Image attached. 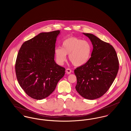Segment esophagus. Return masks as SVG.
<instances>
[{
  "mask_svg": "<svg viewBox=\"0 0 131 131\" xmlns=\"http://www.w3.org/2000/svg\"><path fill=\"white\" fill-rule=\"evenodd\" d=\"M71 72H72L71 70L69 68L66 70V73H67V74H70L71 73Z\"/></svg>",
  "mask_w": 131,
  "mask_h": 131,
  "instance_id": "34e87169",
  "label": "esophagus"
}]
</instances>
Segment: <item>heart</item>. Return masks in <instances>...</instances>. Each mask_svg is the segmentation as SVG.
Masks as SVG:
<instances>
[{
	"instance_id": "obj_1",
	"label": "heart",
	"mask_w": 131,
	"mask_h": 131,
	"mask_svg": "<svg viewBox=\"0 0 131 131\" xmlns=\"http://www.w3.org/2000/svg\"><path fill=\"white\" fill-rule=\"evenodd\" d=\"M57 62L62 64L66 60L67 55L69 60L75 66H81L90 60L92 52V45L88 40L76 37H70L65 39L62 44V48L55 49Z\"/></svg>"
}]
</instances>
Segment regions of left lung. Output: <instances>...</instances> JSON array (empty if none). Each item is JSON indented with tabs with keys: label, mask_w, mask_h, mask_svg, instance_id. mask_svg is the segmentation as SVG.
<instances>
[{
	"label": "left lung",
	"mask_w": 131,
	"mask_h": 131,
	"mask_svg": "<svg viewBox=\"0 0 131 131\" xmlns=\"http://www.w3.org/2000/svg\"><path fill=\"white\" fill-rule=\"evenodd\" d=\"M90 39L93 50L89 61L74 70L76 90L88 100L100 98L113 83L119 70V60L114 47L95 36L83 33Z\"/></svg>",
	"instance_id": "obj_1"
}]
</instances>
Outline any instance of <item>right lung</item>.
<instances>
[{"mask_svg":"<svg viewBox=\"0 0 131 131\" xmlns=\"http://www.w3.org/2000/svg\"><path fill=\"white\" fill-rule=\"evenodd\" d=\"M60 31L41 32L24 42L17 55L15 72L27 95L40 100L54 91L65 69L54 61L56 38Z\"/></svg>","mask_w":131,"mask_h":131,"instance_id":"obj_1","label":"right lung"}]
</instances>
